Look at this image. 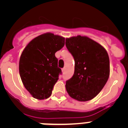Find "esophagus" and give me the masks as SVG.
Instances as JSON below:
<instances>
[{"label": "esophagus", "instance_id": "34e87169", "mask_svg": "<svg viewBox=\"0 0 128 128\" xmlns=\"http://www.w3.org/2000/svg\"><path fill=\"white\" fill-rule=\"evenodd\" d=\"M64 72H65V68H62V72L64 73Z\"/></svg>", "mask_w": 128, "mask_h": 128}]
</instances>
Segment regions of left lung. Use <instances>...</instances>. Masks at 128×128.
<instances>
[{
    "label": "left lung",
    "mask_w": 128,
    "mask_h": 128,
    "mask_svg": "<svg viewBox=\"0 0 128 128\" xmlns=\"http://www.w3.org/2000/svg\"><path fill=\"white\" fill-rule=\"evenodd\" d=\"M65 45L75 62L74 74L66 81V90L78 101L94 98L106 84L110 76V59L101 45L87 36L66 38Z\"/></svg>",
    "instance_id": "1"
}]
</instances>
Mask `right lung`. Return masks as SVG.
I'll return each mask as SVG.
<instances>
[{"label": "right lung", "mask_w": 128, "mask_h": 128, "mask_svg": "<svg viewBox=\"0 0 128 128\" xmlns=\"http://www.w3.org/2000/svg\"><path fill=\"white\" fill-rule=\"evenodd\" d=\"M65 45V38L47 32L32 40L20 56L19 73L25 88L34 98L47 99L62 70L55 53Z\"/></svg>", "instance_id": "obj_1"}]
</instances>
